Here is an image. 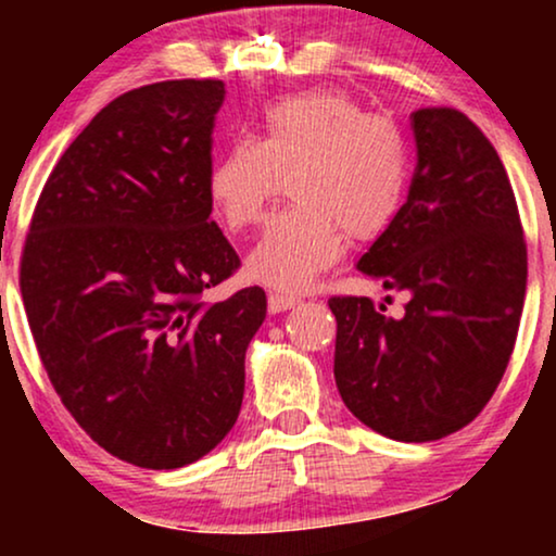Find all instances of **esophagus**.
Listing matches in <instances>:
<instances>
[{"instance_id": "obj_1", "label": "esophagus", "mask_w": 556, "mask_h": 556, "mask_svg": "<svg viewBox=\"0 0 556 556\" xmlns=\"http://www.w3.org/2000/svg\"><path fill=\"white\" fill-rule=\"evenodd\" d=\"M298 303V298L285 295V292H269V311L271 314H282V311L292 308Z\"/></svg>"}]
</instances>
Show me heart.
I'll return each mask as SVG.
<instances>
[{
	"instance_id": "b5f03b06",
	"label": "heart",
	"mask_w": 556,
	"mask_h": 556,
	"mask_svg": "<svg viewBox=\"0 0 556 556\" xmlns=\"http://www.w3.org/2000/svg\"><path fill=\"white\" fill-rule=\"evenodd\" d=\"M290 188L292 203L248 256V274L300 292L327 271L344 235L374 240L397 219L410 182L400 127L342 91L285 96L261 114L256 140L238 138L208 172V201L227 229H248Z\"/></svg>"
}]
</instances>
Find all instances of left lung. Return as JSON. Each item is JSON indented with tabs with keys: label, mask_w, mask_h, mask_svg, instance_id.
Returning a JSON list of instances; mask_svg holds the SVG:
<instances>
[{
	"label": "left lung",
	"mask_w": 556,
	"mask_h": 556,
	"mask_svg": "<svg viewBox=\"0 0 556 556\" xmlns=\"http://www.w3.org/2000/svg\"><path fill=\"white\" fill-rule=\"evenodd\" d=\"M418 164L397 219L358 271L407 292L405 314L331 298L334 381L361 424L397 442L468 426L500 387L518 337L528 256L513 185L463 112H413ZM384 308V305H381Z\"/></svg>",
	"instance_id": "1"
}]
</instances>
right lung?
<instances>
[{"label":"right lung","mask_w":556,"mask_h":556,"mask_svg":"<svg viewBox=\"0 0 556 556\" xmlns=\"http://www.w3.org/2000/svg\"><path fill=\"white\" fill-rule=\"evenodd\" d=\"M222 80H164L106 104L43 185L21 292L43 368L119 460H201L238 420L261 287L203 303L240 266L212 222Z\"/></svg>","instance_id":"obj_1"}]
</instances>
